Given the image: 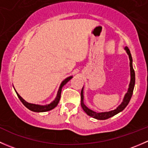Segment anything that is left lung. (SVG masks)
Returning <instances> with one entry per match:
<instances>
[{
    "label": "left lung",
    "instance_id": "obj_1",
    "mask_svg": "<svg viewBox=\"0 0 148 148\" xmlns=\"http://www.w3.org/2000/svg\"><path fill=\"white\" fill-rule=\"evenodd\" d=\"M125 50L126 51L127 53L129 56L130 59V82L129 84V88H128V90L127 92V93L125 94V97H124V99L122 100V102L115 110H111V111L109 112H96L93 111V110H90V109L88 108L86 105L84 103V86L82 89L81 92V105L82 107L83 110L90 117H93V118L97 119V120H107V119L110 118V117H113L115 114H118L119 112H122L125 107L127 106V104H129L130 100L131 97H132V93H133L134 87H135V71L133 69V66H132V58L131 56L130 51L129 49L127 47H125Z\"/></svg>",
    "mask_w": 148,
    "mask_h": 148
}]
</instances>
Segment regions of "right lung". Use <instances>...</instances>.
I'll list each match as a JSON object with an SVG mask.
<instances>
[{
  "label": "right lung",
  "mask_w": 148,
  "mask_h": 148,
  "mask_svg": "<svg viewBox=\"0 0 148 148\" xmlns=\"http://www.w3.org/2000/svg\"><path fill=\"white\" fill-rule=\"evenodd\" d=\"M72 77H73L72 76H70V77L66 78L62 82V84H60V86H59V90H58V92H57V95H56V98H55L54 100H53V102H51L50 104H46V105H40V104H31V103L27 102L26 100H24V99H23V98H22L21 97L18 95V93L16 90L15 91H16V94H17L18 97L19 99L21 101V102L23 103V105H24L26 107H27L28 110H30L31 111L35 112H48V111H50V110H53V108H55V107L57 106V104H59V100H60L61 93H62V87H63L69 81V80L71 79Z\"/></svg>",
  "instance_id": "right-lung-1"
}]
</instances>
